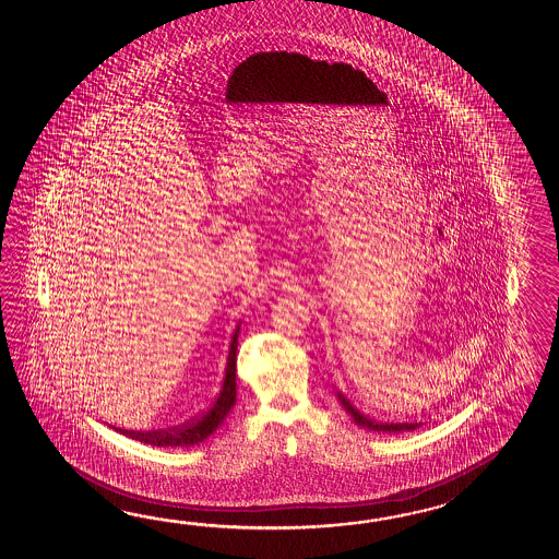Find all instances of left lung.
Instances as JSON below:
<instances>
[{
	"mask_svg": "<svg viewBox=\"0 0 559 559\" xmlns=\"http://www.w3.org/2000/svg\"><path fill=\"white\" fill-rule=\"evenodd\" d=\"M340 400L344 404L345 412L354 417V421H356L357 426H361V428L371 429V431H409V429L417 428V424H378V421H373L369 417L361 416L356 407L345 400L342 393H340Z\"/></svg>",
	"mask_w": 559,
	"mask_h": 559,
	"instance_id": "8db88e82",
	"label": "left lung"
}]
</instances>
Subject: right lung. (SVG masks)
Listing matches in <instances>:
<instances>
[{
  "instance_id": "add662e5",
  "label": "right lung",
  "mask_w": 559,
  "mask_h": 559,
  "mask_svg": "<svg viewBox=\"0 0 559 559\" xmlns=\"http://www.w3.org/2000/svg\"><path fill=\"white\" fill-rule=\"evenodd\" d=\"M239 328L231 337L229 357H227L226 380L222 385V392L217 395L214 405L203 412L202 416L191 419L178 428L157 429V431H130L118 429L119 433L128 436L131 440L143 441L157 448H190L200 441L210 438L215 429L224 424L229 409L236 404V354H238Z\"/></svg>"
}]
</instances>
